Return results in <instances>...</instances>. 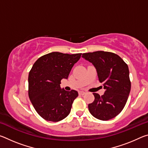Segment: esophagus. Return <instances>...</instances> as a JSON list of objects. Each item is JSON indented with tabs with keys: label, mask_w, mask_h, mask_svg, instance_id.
Returning a JSON list of instances; mask_svg holds the SVG:
<instances>
[{
	"label": "esophagus",
	"mask_w": 148,
	"mask_h": 148,
	"mask_svg": "<svg viewBox=\"0 0 148 148\" xmlns=\"http://www.w3.org/2000/svg\"><path fill=\"white\" fill-rule=\"evenodd\" d=\"M85 94H86V92H85L84 91H79V95H84Z\"/></svg>",
	"instance_id": "34e87169"
}]
</instances>
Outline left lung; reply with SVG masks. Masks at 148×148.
<instances>
[{"mask_svg": "<svg viewBox=\"0 0 148 148\" xmlns=\"http://www.w3.org/2000/svg\"><path fill=\"white\" fill-rule=\"evenodd\" d=\"M82 57L95 66L105 89L101 96L93 93L95 101L88 105L90 113L102 121L114 118L123 109L131 91L128 66L111 52L98 51L83 53Z\"/></svg>", "mask_w": 148, "mask_h": 148, "instance_id": "1", "label": "left lung"}]
</instances>
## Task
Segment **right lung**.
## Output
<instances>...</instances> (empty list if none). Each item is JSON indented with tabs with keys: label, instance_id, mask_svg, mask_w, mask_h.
Returning a JSON list of instances; mask_svg holds the SVG:
<instances>
[{
	"label": "right lung",
	"instance_id": "right-lung-1",
	"mask_svg": "<svg viewBox=\"0 0 148 148\" xmlns=\"http://www.w3.org/2000/svg\"><path fill=\"white\" fill-rule=\"evenodd\" d=\"M81 55L51 52L40 57L32 66L28 78L29 97L37 113L47 121H59L71 112L78 92L65 91L60 84L62 79H68Z\"/></svg>",
	"mask_w": 148,
	"mask_h": 148
}]
</instances>
